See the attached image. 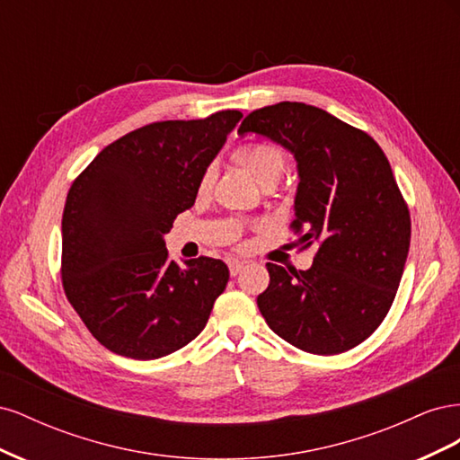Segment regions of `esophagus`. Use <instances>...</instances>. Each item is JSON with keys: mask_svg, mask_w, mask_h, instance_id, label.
<instances>
[{"mask_svg": "<svg viewBox=\"0 0 460 460\" xmlns=\"http://www.w3.org/2000/svg\"><path fill=\"white\" fill-rule=\"evenodd\" d=\"M243 261H240V259H228V269H230V274L232 276H235V274H240L242 272V269H243Z\"/></svg>", "mask_w": 460, "mask_h": 460, "instance_id": "esophagus-1", "label": "esophagus"}]
</instances>
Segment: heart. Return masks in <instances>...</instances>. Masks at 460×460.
I'll return each instance as SVG.
<instances>
[{
	"mask_svg": "<svg viewBox=\"0 0 460 460\" xmlns=\"http://www.w3.org/2000/svg\"><path fill=\"white\" fill-rule=\"evenodd\" d=\"M234 159L238 161L243 169L252 172L264 186L276 182L288 164L286 153L280 146H276L272 142H262V140L242 144L234 151ZM215 176H217L215 164H207L198 182V191L201 196L211 191L215 184Z\"/></svg>",
	"mask_w": 460,
	"mask_h": 460,
	"instance_id": "heart-1",
	"label": "heart"
}]
</instances>
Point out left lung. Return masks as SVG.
Masks as SVG:
<instances>
[{"label": "left lung", "mask_w": 460, "mask_h": 460, "mask_svg": "<svg viewBox=\"0 0 460 460\" xmlns=\"http://www.w3.org/2000/svg\"><path fill=\"white\" fill-rule=\"evenodd\" d=\"M255 132L294 153L296 220L303 249L318 242L309 270L267 262L270 284L257 297L274 333L314 355L363 343L395 299L411 243V215L382 147L326 111L282 102L249 113Z\"/></svg>", "instance_id": "1"}]
</instances>
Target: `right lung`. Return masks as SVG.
I'll return each mask as SVG.
<instances>
[{"mask_svg":"<svg viewBox=\"0 0 460 460\" xmlns=\"http://www.w3.org/2000/svg\"><path fill=\"white\" fill-rule=\"evenodd\" d=\"M243 115L161 120L97 153L68 190L61 280L92 336L117 355L151 360L199 336L228 267L198 257L180 269L163 235L196 203L198 182Z\"/></svg>","mask_w":460,"mask_h":460,"instance_id":"add662e5","label":"right lung"}]
</instances>
